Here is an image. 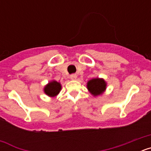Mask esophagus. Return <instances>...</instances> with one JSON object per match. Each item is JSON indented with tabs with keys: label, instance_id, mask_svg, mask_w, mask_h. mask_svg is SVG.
<instances>
[{
	"label": "esophagus",
	"instance_id": "34e87169",
	"mask_svg": "<svg viewBox=\"0 0 151 151\" xmlns=\"http://www.w3.org/2000/svg\"><path fill=\"white\" fill-rule=\"evenodd\" d=\"M77 78V76L76 74H73L70 76V78H71L72 80H75V79H76Z\"/></svg>",
	"mask_w": 151,
	"mask_h": 151
}]
</instances>
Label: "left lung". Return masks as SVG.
Instances as JSON below:
<instances>
[{
  "label": "left lung",
  "mask_w": 151,
  "mask_h": 151,
  "mask_svg": "<svg viewBox=\"0 0 151 151\" xmlns=\"http://www.w3.org/2000/svg\"><path fill=\"white\" fill-rule=\"evenodd\" d=\"M87 88L94 96L100 95L106 89V82L102 78H93L88 82Z\"/></svg>",
  "instance_id": "left-lung-1"
}]
</instances>
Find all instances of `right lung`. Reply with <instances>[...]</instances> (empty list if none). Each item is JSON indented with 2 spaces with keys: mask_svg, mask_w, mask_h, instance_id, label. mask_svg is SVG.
Segmentation results:
<instances>
[{
  "mask_svg": "<svg viewBox=\"0 0 151 151\" xmlns=\"http://www.w3.org/2000/svg\"><path fill=\"white\" fill-rule=\"evenodd\" d=\"M61 89V85L59 82L53 81L50 82L48 85H47L45 88V94H47L50 97H54L59 94Z\"/></svg>",
  "mask_w": 151,
  "mask_h": 151,
  "instance_id": "right-lung-1",
  "label": "right lung"
}]
</instances>
